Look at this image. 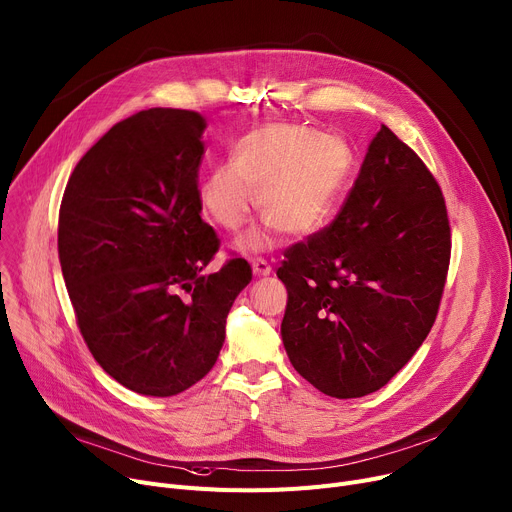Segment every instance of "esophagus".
Listing matches in <instances>:
<instances>
[{"label":"esophagus","instance_id":"esophagus-1","mask_svg":"<svg viewBox=\"0 0 512 512\" xmlns=\"http://www.w3.org/2000/svg\"><path fill=\"white\" fill-rule=\"evenodd\" d=\"M251 267H253V274L257 278H263V276H269L271 274V265L265 261V259H253L251 261Z\"/></svg>","mask_w":512,"mask_h":512}]
</instances>
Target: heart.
<instances>
[{"mask_svg": "<svg viewBox=\"0 0 512 512\" xmlns=\"http://www.w3.org/2000/svg\"><path fill=\"white\" fill-rule=\"evenodd\" d=\"M350 146L294 123H269L243 135L232 148V162L212 168L201 181L199 199L224 230L243 228L255 208L265 222L249 230L238 247L263 251L276 230L292 236L321 226L352 170Z\"/></svg>", "mask_w": 512, "mask_h": 512, "instance_id": "1", "label": "heart"}]
</instances>
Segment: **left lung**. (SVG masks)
I'll use <instances>...</instances> for the list:
<instances>
[{"instance_id": "left-lung-1", "label": "left lung", "mask_w": 512, "mask_h": 512, "mask_svg": "<svg viewBox=\"0 0 512 512\" xmlns=\"http://www.w3.org/2000/svg\"><path fill=\"white\" fill-rule=\"evenodd\" d=\"M451 259L445 197L381 125L337 218L284 253L286 354L321 393L385 387L430 333Z\"/></svg>"}]
</instances>
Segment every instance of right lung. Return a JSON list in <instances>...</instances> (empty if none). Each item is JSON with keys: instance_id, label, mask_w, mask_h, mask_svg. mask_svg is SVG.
Here are the masks:
<instances>
[{"instance_id": "obj_1", "label": "right lung", "mask_w": 512, "mask_h": 512, "mask_svg": "<svg viewBox=\"0 0 512 512\" xmlns=\"http://www.w3.org/2000/svg\"><path fill=\"white\" fill-rule=\"evenodd\" d=\"M206 119L148 109L113 125L67 181L57 247L88 350L123 387L177 395L212 370L251 265L203 269L220 241L201 220Z\"/></svg>"}]
</instances>
